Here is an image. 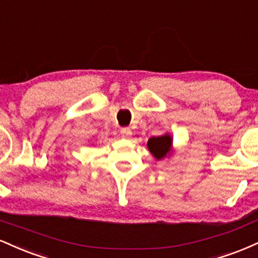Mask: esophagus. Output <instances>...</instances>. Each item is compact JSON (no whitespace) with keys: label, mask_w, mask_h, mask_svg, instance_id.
<instances>
[{"label":"esophagus","mask_w":258,"mask_h":258,"mask_svg":"<svg viewBox=\"0 0 258 258\" xmlns=\"http://www.w3.org/2000/svg\"><path fill=\"white\" fill-rule=\"evenodd\" d=\"M120 133L123 138H130L132 136V131L128 128V127H123V128H121Z\"/></svg>","instance_id":"1"}]
</instances>
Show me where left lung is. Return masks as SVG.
Here are the masks:
<instances>
[{"label":"left lung","mask_w":258,"mask_h":258,"mask_svg":"<svg viewBox=\"0 0 258 258\" xmlns=\"http://www.w3.org/2000/svg\"><path fill=\"white\" fill-rule=\"evenodd\" d=\"M170 145H172V138L168 135L161 136V137H153L148 142L149 150L157 160L163 159L166 156L169 151Z\"/></svg>","instance_id":"left-lung-1"}]
</instances>
